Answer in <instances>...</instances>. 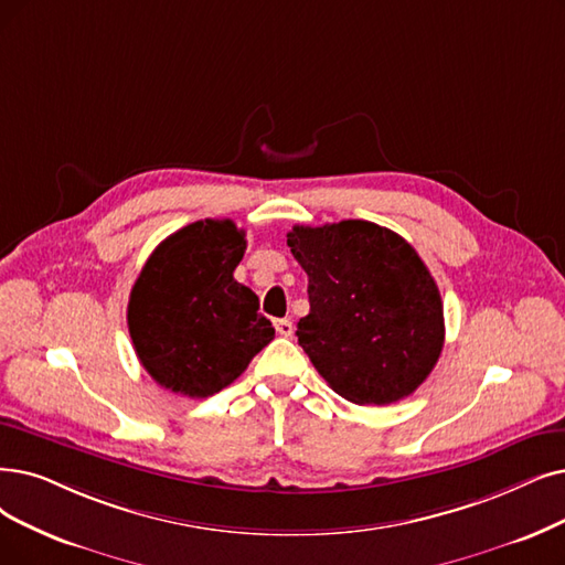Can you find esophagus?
<instances>
[{"label": "esophagus", "instance_id": "esophagus-1", "mask_svg": "<svg viewBox=\"0 0 565 565\" xmlns=\"http://www.w3.org/2000/svg\"><path fill=\"white\" fill-rule=\"evenodd\" d=\"M274 327H276V331H278L280 335H291V331H295V327H291V322H289L287 318H285V320H276Z\"/></svg>", "mask_w": 565, "mask_h": 565}]
</instances>
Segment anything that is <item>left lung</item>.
Listing matches in <instances>:
<instances>
[{
	"instance_id": "8db88e82",
	"label": "left lung",
	"mask_w": 565,
	"mask_h": 565,
	"mask_svg": "<svg viewBox=\"0 0 565 565\" xmlns=\"http://www.w3.org/2000/svg\"><path fill=\"white\" fill-rule=\"evenodd\" d=\"M287 245L308 274L299 345L329 387L356 405L411 396L445 343L440 291L415 247L366 220L297 224Z\"/></svg>"
}]
</instances>
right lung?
<instances>
[{
	"instance_id": "add662e5",
	"label": "right lung",
	"mask_w": 565,
	"mask_h": 565,
	"mask_svg": "<svg viewBox=\"0 0 565 565\" xmlns=\"http://www.w3.org/2000/svg\"><path fill=\"white\" fill-rule=\"evenodd\" d=\"M245 232L199 220L154 247L131 287L127 324L137 356L164 390L206 398L274 341L250 287L234 280Z\"/></svg>"
}]
</instances>
